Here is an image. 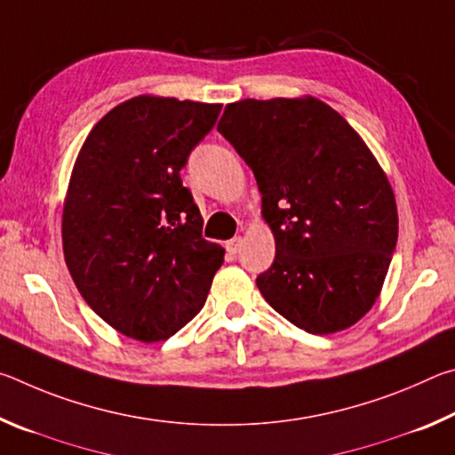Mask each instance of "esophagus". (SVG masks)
<instances>
[{"instance_id":"34e87169","label":"esophagus","mask_w":455,"mask_h":455,"mask_svg":"<svg viewBox=\"0 0 455 455\" xmlns=\"http://www.w3.org/2000/svg\"><path fill=\"white\" fill-rule=\"evenodd\" d=\"M227 251L230 252V255H236L238 251H241V246H243V238L241 236H235V238H230V241H227Z\"/></svg>"}]
</instances>
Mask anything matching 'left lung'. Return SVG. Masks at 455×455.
<instances>
[{
    "label": "left lung",
    "mask_w": 455,
    "mask_h": 455,
    "mask_svg": "<svg viewBox=\"0 0 455 455\" xmlns=\"http://www.w3.org/2000/svg\"><path fill=\"white\" fill-rule=\"evenodd\" d=\"M219 132L255 174L275 260L260 295L313 335L371 309L397 244L387 179L347 120L315 98L228 104Z\"/></svg>",
    "instance_id": "left-lung-1"
}]
</instances>
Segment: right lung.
Returning <instances> with one entry per match:
<instances>
[{
    "label": "right lung",
    "mask_w": 455,
    "mask_h": 455,
    "mask_svg": "<svg viewBox=\"0 0 455 455\" xmlns=\"http://www.w3.org/2000/svg\"><path fill=\"white\" fill-rule=\"evenodd\" d=\"M220 108L132 98L92 128L76 160L61 220L66 265L92 309L138 341L187 325L225 260L180 179Z\"/></svg>",
    "instance_id": "1"
}]
</instances>
